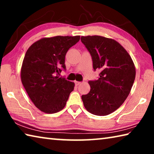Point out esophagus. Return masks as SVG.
Masks as SVG:
<instances>
[{"label":"esophagus","instance_id":"34e87169","mask_svg":"<svg viewBox=\"0 0 154 154\" xmlns=\"http://www.w3.org/2000/svg\"><path fill=\"white\" fill-rule=\"evenodd\" d=\"M75 83L76 85H79L81 84V82H77V81H75Z\"/></svg>","mask_w":154,"mask_h":154}]
</instances>
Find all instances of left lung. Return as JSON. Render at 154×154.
Returning <instances> with one entry per match:
<instances>
[{
    "label": "left lung",
    "mask_w": 154,
    "mask_h": 154,
    "mask_svg": "<svg viewBox=\"0 0 154 154\" xmlns=\"http://www.w3.org/2000/svg\"><path fill=\"white\" fill-rule=\"evenodd\" d=\"M92 56L94 69L100 71L98 80L90 81V91L82 95L85 108L104 116L117 110L129 95L136 69L127 51L118 41L102 36H82Z\"/></svg>",
    "instance_id": "1"
}]
</instances>
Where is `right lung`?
Here are the masks:
<instances>
[{"label":"right lung","mask_w":154,"mask_h":154,"mask_svg":"<svg viewBox=\"0 0 154 154\" xmlns=\"http://www.w3.org/2000/svg\"><path fill=\"white\" fill-rule=\"evenodd\" d=\"M80 36L43 38L28 49L21 68V80L28 96L40 111L55 113L63 109L75 83L59 77L66 69L65 56Z\"/></svg>","instance_id":"1"}]
</instances>
